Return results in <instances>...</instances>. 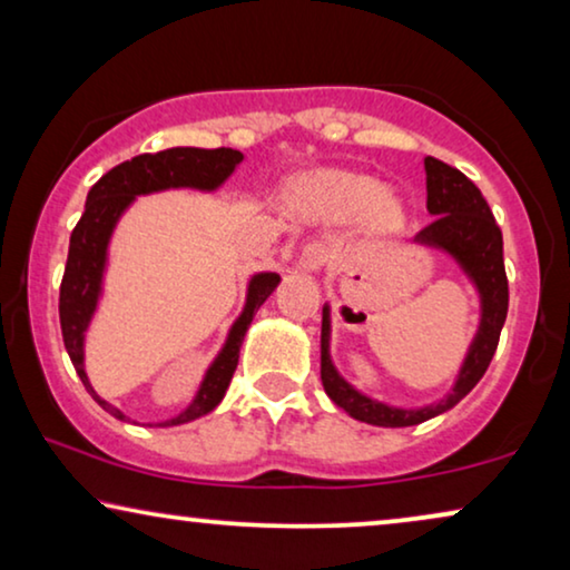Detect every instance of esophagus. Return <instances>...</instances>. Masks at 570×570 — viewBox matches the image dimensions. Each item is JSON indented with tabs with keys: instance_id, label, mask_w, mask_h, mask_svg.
Wrapping results in <instances>:
<instances>
[{
	"instance_id": "1",
	"label": "esophagus",
	"mask_w": 570,
	"mask_h": 570,
	"mask_svg": "<svg viewBox=\"0 0 570 570\" xmlns=\"http://www.w3.org/2000/svg\"><path fill=\"white\" fill-rule=\"evenodd\" d=\"M326 262H330V248H326L322 240H311V244L303 246V252L298 256V267L306 272H318L326 267Z\"/></svg>"
}]
</instances>
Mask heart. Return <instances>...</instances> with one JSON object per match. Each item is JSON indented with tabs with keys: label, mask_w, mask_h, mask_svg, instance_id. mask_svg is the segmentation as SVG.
<instances>
[{
	"label": "heart",
	"mask_w": 570,
	"mask_h": 570,
	"mask_svg": "<svg viewBox=\"0 0 570 570\" xmlns=\"http://www.w3.org/2000/svg\"><path fill=\"white\" fill-rule=\"evenodd\" d=\"M295 199L301 207L322 217L363 215L379 207V220L384 225H400L402 220L400 207L394 202H381L384 189L379 181L361 174H345V170H326V174L306 178L295 189Z\"/></svg>",
	"instance_id": "obj_1"
}]
</instances>
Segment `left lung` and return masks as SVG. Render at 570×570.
Instances as JSON below:
<instances>
[{
	"instance_id": "left-lung-1",
	"label": "left lung",
	"mask_w": 570,
	"mask_h": 570,
	"mask_svg": "<svg viewBox=\"0 0 570 570\" xmlns=\"http://www.w3.org/2000/svg\"><path fill=\"white\" fill-rule=\"evenodd\" d=\"M425 189L428 213L435 215L431 225L417 233L415 240L454 256L464 275L472 279L480 293V330L474 334L470 353L464 357L456 384L441 402L420 410L389 407L384 402L371 400L350 386L340 376L330 357V306L322 314V384L330 400L347 412L350 417L381 428H407L425 423L441 412L454 407L485 376L493 361L501 330L509 314V279L503 267V236L485 197L462 170L446 166L439 158H425Z\"/></svg>"
}]
</instances>
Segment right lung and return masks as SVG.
<instances>
[{
    "instance_id": "right-lung-1",
    "label": "right lung",
    "mask_w": 570,
    "mask_h": 570,
    "mask_svg": "<svg viewBox=\"0 0 570 570\" xmlns=\"http://www.w3.org/2000/svg\"><path fill=\"white\" fill-rule=\"evenodd\" d=\"M240 160H244V155L238 150H230V147H217V150L170 147V150L145 153L131 160H124L121 166H116L106 176H100L88 191L85 213L80 223L75 225L72 238H69L67 267L59 291V322L61 337H65V347L77 376H80L92 400L116 420H127V415L121 410H116L114 404L100 400L96 389L90 386L88 373H85V332H88L90 318L98 308L100 285H104L108 259V240H111L116 223H119L124 209L139 194H153L163 189L215 191L236 170ZM277 283L279 275H275V272H259V275L252 277L246 293V306L236 318V324L230 326L223 350L207 368L197 396H194L189 407L178 412L176 417L163 420L158 428L191 423V420L207 415V412H213L220 404L225 389H228L233 373H236L238 353L240 345H244L248 324H252L254 314L269 298Z\"/></svg>"
}]
</instances>
